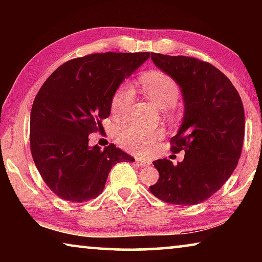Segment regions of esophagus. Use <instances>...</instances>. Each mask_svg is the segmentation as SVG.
Masks as SVG:
<instances>
[{
	"label": "esophagus",
	"instance_id": "obj_1",
	"mask_svg": "<svg viewBox=\"0 0 262 262\" xmlns=\"http://www.w3.org/2000/svg\"><path fill=\"white\" fill-rule=\"evenodd\" d=\"M137 164H139L141 167H147V166L150 165V163L145 162V161H137Z\"/></svg>",
	"mask_w": 262,
	"mask_h": 262
}]
</instances>
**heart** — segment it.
Masks as SVG:
<instances>
[{"label": "heart", "instance_id": "heart-1", "mask_svg": "<svg viewBox=\"0 0 262 262\" xmlns=\"http://www.w3.org/2000/svg\"><path fill=\"white\" fill-rule=\"evenodd\" d=\"M142 86L150 99L159 108L170 110L174 107L180 98V90L178 84L166 74L150 73L142 78ZM134 99V91L129 84L122 85L114 92L112 104V113L118 118H125L129 112ZM163 137L161 129H145L135 125H130L120 132L119 142L123 148L129 151L145 156L151 152L157 142Z\"/></svg>", "mask_w": 262, "mask_h": 262}]
</instances>
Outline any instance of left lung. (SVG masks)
<instances>
[{
    "instance_id": "left-lung-1",
    "label": "left lung",
    "mask_w": 262,
    "mask_h": 262,
    "mask_svg": "<svg viewBox=\"0 0 262 262\" xmlns=\"http://www.w3.org/2000/svg\"><path fill=\"white\" fill-rule=\"evenodd\" d=\"M151 60L183 94L184 118L171 139V151L185 150V157L177 165L166 158L152 162L159 179L149 189L164 202L198 205L215 194L237 167L245 130L241 96L208 62L159 53H151Z\"/></svg>"
}]
</instances>
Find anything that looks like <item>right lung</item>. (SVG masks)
I'll list each match as a JSON object with an SVG mask.
<instances>
[{"mask_svg": "<svg viewBox=\"0 0 262 262\" xmlns=\"http://www.w3.org/2000/svg\"><path fill=\"white\" fill-rule=\"evenodd\" d=\"M149 52L97 53L60 66L35 96L30 117V147L39 173L62 200L85 202L103 192L115 164L134 162L110 144L89 145L104 129L114 92L147 61Z\"/></svg>", "mask_w": 262, "mask_h": 262, "instance_id": "1", "label": "right lung"}]
</instances>
